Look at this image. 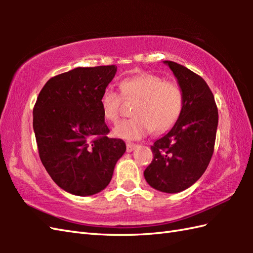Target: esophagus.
I'll return each mask as SVG.
<instances>
[{
	"label": "esophagus",
	"instance_id": "esophagus-1",
	"mask_svg": "<svg viewBox=\"0 0 253 253\" xmlns=\"http://www.w3.org/2000/svg\"><path fill=\"white\" fill-rule=\"evenodd\" d=\"M138 146L137 144H135V143H130V142H128L127 144H126V150H127V152H132L133 150H135L136 148H137Z\"/></svg>",
	"mask_w": 253,
	"mask_h": 253
}]
</instances>
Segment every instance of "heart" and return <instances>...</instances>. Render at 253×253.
<instances>
[{
	"instance_id": "b5f03b06",
	"label": "heart",
	"mask_w": 253,
	"mask_h": 253,
	"mask_svg": "<svg viewBox=\"0 0 253 253\" xmlns=\"http://www.w3.org/2000/svg\"><path fill=\"white\" fill-rule=\"evenodd\" d=\"M123 95L137 100L133 106L135 117L125 120L114 128V135L126 140H138L150 131L161 133L170 129L178 120L184 93L178 84L166 82L159 75L143 73L121 82ZM123 96L107 87L100 98L102 113L106 121L117 123L121 116Z\"/></svg>"
}]
</instances>
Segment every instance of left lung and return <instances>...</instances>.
<instances>
[{
	"label": "left lung",
	"instance_id": "8db88e82",
	"mask_svg": "<svg viewBox=\"0 0 253 253\" xmlns=\"http://www.w3.org/2000/svg\"><path fill=\"white\" fill-rule=\"evenodd\" d=\"M184 93L181 114L173 128L151 146L153 160L144 178L154 189L176 193L200 178L211 161L218 112L212 91L202 77L171 61H164Z\"/></svg>",
	"mask_w": 253,
	"mask_h": 253
}]
</instances>
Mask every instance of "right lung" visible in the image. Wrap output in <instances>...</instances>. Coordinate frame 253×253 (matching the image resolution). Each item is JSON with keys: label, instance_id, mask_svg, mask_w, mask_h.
<instances>
[{"label": "right lung", "instance_id": "right-lung-1", "mask_svg": "<svg viewBox=\"0 0 253 253\" xmlns=\"http://www.w3.org/2000/svg\"><path fill=\"white\" fill-rule=\"evenodd\" d=\"M115 65L77 67L52 77L34 107V130L42 164L55 184L75 196H92L110 184L126 151L109 138L100 98Z\"/></svg>", "mask_w": 253, "mask_h": 253}]
</instances>
